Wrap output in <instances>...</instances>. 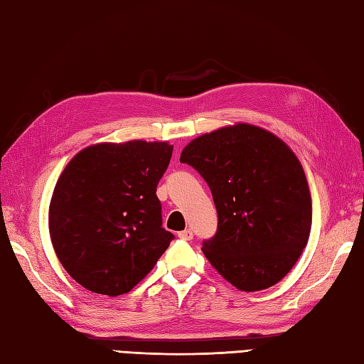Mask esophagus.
<instances>
[{
  "mask_svg": "<svg viewBox=\"0 0 364 364\" xmlns=\"http://www.w3.org/2000/svg\"><path fill=\"white\" fill-rule=\"evenodd\" d=\"M178 237L183 239V241H191V239L194 237V233H192L191 230H184V231H180V233H178Z\"/></svg>",
  "mask_w": 364,
  "mask_h": 364,
  "instance_id": "esophagus-1",
  "label": "esophagus"
}]
</instances>
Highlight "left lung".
<instances>
[{
    "label": "left lung",
    "mask_w": 364,
    "mask_h": 364,
    "mask_svg": "<svg viewBox=\"0 0 364 364\" xmlns=\"http://www.w3.org/2000/svg\"><path fill=\"white\" fill-rule=\"evenodd\" d=\"M181 162L211 189L218 231L202 250L237 289L278 283L296 264L311 230V196L296 154L269 131L237 123L189 142Z\"/></svg>",
    "instance_id": "8db88e82"
}]
</instances>
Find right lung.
I'll return each mask as SVG.
<instances>
[{
    "label": "right lung",
    "instance_id": "right-lung-1",
    "mask_svg": "<svg viewBox=\"0 0 364 364\" xmlns=\"http://www.w3.org/2000/svg\"><path fill=\"white\" fill-rule=\"evenodd\" d=\"M167 142L97 144L68 162L50 203L60 264L84 288L115 297L144 280L175 237L162 228L158 183Z\"/></svg>",
    "mask_w": 364,
    "mask_h": 364
}]
</instances>
